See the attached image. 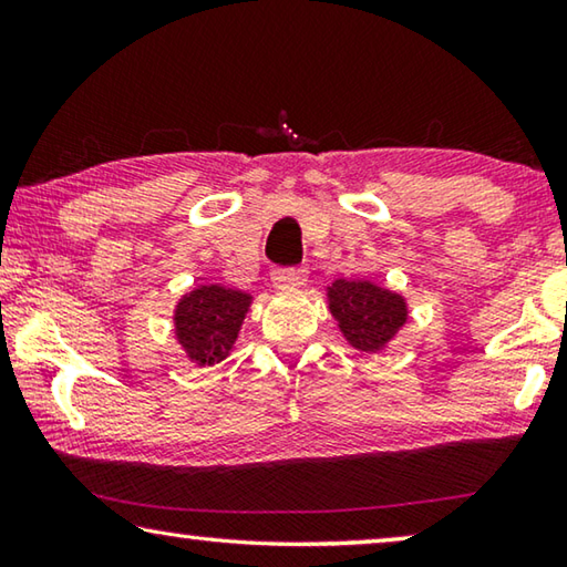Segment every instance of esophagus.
Segmentation results:
<instances>
[{"label": "esophagus", "mask_w": 567, "mask_h": 567, "mask_svg": "<svg viewBox=\"0 0 567 567\" xmlns=\"http://www.w3.org/2000/svg\"><path fill=\"white\" fill-rule=\"evenodd\" d=\"M270 280L277 290H290L305 282V270H297V267H275L270 272Z\"/></svg>", "instance_id": "1"}]
</instances>
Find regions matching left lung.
<instances>
[{
    "instance_id": "obj_1",
    "label": "left lung",
    "mask_w": 567,
    "mask_h": 567,
    "mask_svg": "<svg viewBox=\"0 0 567 567\" xmlns=\"http://www.w3.org/2000/svg\"><path fill=\"white\" fill-rule=\"evenodd\" d=\"M328 290L330 310L342 334L362 352L385 348L408 320L405 300L372 282L338 280Z\"/></svg>"
}]
</instances>
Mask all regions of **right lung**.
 <instances>
[{"label":"right lung","instance_id":"1","mask_svg":"<svg viewBox=\"0 0 567 567\" xmlns=\"http://www.w3.org/2000/svg\"><path fill=\"white\" fill-rule=\"evenodd\" d=\"M252 297L219 285H203L182 297L175 310V330L182 348L197 364L227 358Z\"/></svg>","mask_w":567,"mask_h":567}]
</instances>
